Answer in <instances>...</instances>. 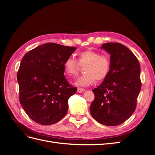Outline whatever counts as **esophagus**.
<instances>
[{
	"mask_svg": "<svg viewBox=\"0 0 155 155\" xmlns=\"http://www.w3.org/2000/svg\"><path fill=\"white\" fill-rule=\"evenodd\" d=\"M85 89L83 88H80V87H78V92L81 93V92H85Z\"/></svg>",
	"mask_w": 155,
	"mask_h": 155,
	"instance_id": "obj_1",
	"label": "esophagus"
}]
</instances>
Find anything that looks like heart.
I'll return each mask as SVG.
<instances>
[{
    "mask_svg": "<svg viewBox=\"0 0 155 155\" xmlns=\"http://www.w3.org/2000/svg\"><path fill=\"white\" fill-rule=\"evenodd\" d=\"M64 70L68 76L76 77L84 67L83 76L78 78L74 84L79 87H87L96 81H102L109 76L111 59L109 54L94 50L83 51L78 54V61L68 58L64 62Z\"/></svg>",
    "mask_w": 155,
    "mask_h": 155,
    "instance_id": "1",
    "label": "heart"
}]
</instances>
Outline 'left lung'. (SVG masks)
Here are the masks:
<instances>
[{
  "label": "left lung",
  "mask_w": 155,
  "mask_h": 155,
  "mask_svg": "<svg viewBox=\"0 0 155 155\" xmlns=\"http://www.w3.org/2000/svg\"><path fill=\"white\" fill-rule=\"evenodd\" d=\"M110 54L109 76L100 86L94 88V100L90 107L92 116L107 126L118 125L134 112L141 89L140 64L134 54L118 43L102 45Z\"/></svg>",
  "instance_id": "obj_1"
}]
</instances>
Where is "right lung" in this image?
I'll return each instance as SVG.
<instances>
[{"instance_id": "add662e5", "label": "right lung", "mask_w": 155, "mask_h": 155, "mask_svg": "<svg viewBox=\"0 0 155 155\" xmlns=\"http://www.w3.org/2000/svg\"><path fill=\"white\" fill-rule=\"evenodd\" d=\"M76 47L49 43L40 45L22 58L17 78L19 101L35 122L51 125L66 115L68 100L77 88L64 75V62Z\"/></svg>"}]
</instances>
